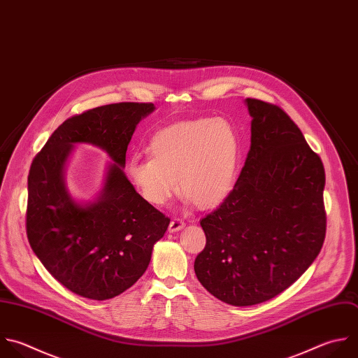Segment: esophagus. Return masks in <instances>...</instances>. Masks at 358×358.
<instances>
[{
	"label": "esophagus",
	"mask_w": 358,
	"mask_h": 358,
	"mask_svg": "<svg viewBox=\"0 0 358 358\" xmlns=\"http://www.w3.org/2000/svg\"><path fill=\"white\" fill-rule=\"evenodd\" d=\"M185 227V221L180 218H173L169 224V232H176Z\"/></svg>",
	"instance_id": "esophagus-1"
}]
</instances>
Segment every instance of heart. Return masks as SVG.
<instances>
[{
    "label": "heart",
    "mask_w": 358,
    "mask_h": 358,
    "mask_svg": "<svg viewBox=\"0 0 358 358\" xmlns=\"http://www.w3.org/2000/svg\"><path fill=\"white\" fill-rule=\"evenodd\" d=\"M148 152L150 157L131 158L127 173L154 206L168 203L179 186L182 196L208 208L234 187L239 138L225 119H193L165 127L151 138Z\"/></svg>",
    "instance_id": "1"
}]
</instances>
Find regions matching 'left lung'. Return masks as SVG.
I'll use <instances>...</instances> for the list:
<instances>
[{
    "label": "left lung",
    "instance_id": "1",
    "mask_svg": "<svg viewBox=\"0 0 358 358\" xmlns=\"http://www.w3.org/2000/svg\"><path fill=\"white\" fill-rule=\"evenodd\" d=\"M250 150L224 201L200 220L194 260L201 285L235 306L268 301L294 284L326 235L324 168L277 105L246 99Z\"/></svg>",
    "mask_w": 358,
    "mask_h": 358
}]
</instances>
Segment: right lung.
Here are the masks:
<instances>
[{"instance_id": "1", "label": "right lung", "mask_w": 358, "mask_h": 358, "mask_svg": "<svg viewBox=\"0 0 358 358\" xmlns=\"http://www.w3.org/2000/svg\"><path fill=\"white\" fill-rule=\"evenodd\" d=\"M154 103L122 102L67 119L32 161L27 235L48 271L70 291L96 301L120 295L147 270L154 243L171 220L126 178V151ZM78 142L102 148L115 161L100 199L83 206L66 192L64 165Z\"/></svg>"}]
</instances>
